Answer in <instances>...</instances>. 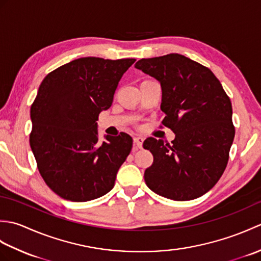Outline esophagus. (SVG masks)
<instances>
[{
	"label": "esophagus",
	"instance_id": "obj_1",
	"mask_svg": "<svg viewBox=\"0 0 261 261\" xmlns=\"http://www.w3.org/2000/svg\"><path fill=\"white\" fill-rule=\"evenodd\" d=\"M134 142H135V145H136L137 148L141 149L142 148V143H143V138H141V137H135L134 138Z\"/></svg>",
	"mask_w": 261,
	"mask_h": 261
}]
</instances>
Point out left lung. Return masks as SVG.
Wrapping results in <instances>:
<instances>
[{
	"label": "left lung",
	"mask_w": 261,
	"mask_h": 261,
	"mask_svg": "<svg viewBox=\"0 0 261 261\" xmlns=\"http://www.w3.org/2000/svg\"><path fill=\"white\" fill-rule=\"evenodd\" d=\"M135 67L162 86V123L175 134L173 145L148 138L153 164L145 171L147 186L174 201L204 195L222 176L233 142L232 105L208 68L179 54L140 59Z\"/></svg>",
	"instance_id": "1"
}]
</instances>
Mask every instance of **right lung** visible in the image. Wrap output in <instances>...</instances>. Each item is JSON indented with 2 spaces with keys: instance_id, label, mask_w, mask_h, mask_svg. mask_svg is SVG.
<instances>
[{
  "instance_id": "add662e5",
  "label": "right lung",
  "mask_w": 261,
  "mask_h": 261,
  "mask_svg": "<svg viewBox=\"0 0 261 261\" xmlns=\"http://www.w3.org/2000/svg\"><path fill=\"white\" fill-rule=\"evenodd\" d=\"M135 62L79 58L53 70L39 86L30 110V147L43 180L60 197L86 202L113 188L132 138L121 132L99 142L96 121Z\"/></svg>"
}]
</instances>
